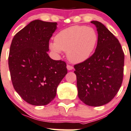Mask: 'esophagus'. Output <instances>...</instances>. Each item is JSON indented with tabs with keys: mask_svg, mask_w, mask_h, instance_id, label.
I'll return each mask as SVG.
<instances>
[{
	"mask_svg": "<svg viewBox=\"0 0 131 131\" xmlns=\"http://www.w3.org/2000/svg\"><path fill=\"white\" fill-rule=\"evenodd\" d=\"M67 70H68V71H71V70L73 69V67H72V66H70V65H67Z\"/></svg>",
	"mask_w": 131,
	"mask_h": 131,
	"instance_id": "1",
	"label": "esophagus"
}]
</instances>
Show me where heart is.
<instances>
[{
    "label": "heart",
    "instance_id": "b5f03b06",
    "mask_svg": "<svg viewBox=\"0 0 131 131\" xmlns=\"http://www.w3.org/2000/svg\"><path fill=\"white\" fill-rule=\"evenodd\" d=\"M98 35L92 27L75 25L62 30L56 35L55 42L50 43L54 52L66 51L68 60L74 64L87 60L94 51Z\"/></svg>",
    "mask_w": 131,
    "mask_h": 131
}]
</instances>
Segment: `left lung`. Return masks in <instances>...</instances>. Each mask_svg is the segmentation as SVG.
Returning a JSON list of instances; mask_svg holds the SVG:
<instances>
[{"instance_id": "1", "label": "left lung", "mask_w": 131, "mask_h": 131, "mask_svg": "<svg viewBox=\"0 0 131 131\" xmlns=\"http://www.w3.org/2000/svg\"><path fill=\"white\" fill-rule=\"evenodd\" d=\"M98 34L94 53L76 64L78 95L90 106H101L111 101L121 86L124 53L118 40L101 22L92 21Z\"/></svg>"}]
</instances>
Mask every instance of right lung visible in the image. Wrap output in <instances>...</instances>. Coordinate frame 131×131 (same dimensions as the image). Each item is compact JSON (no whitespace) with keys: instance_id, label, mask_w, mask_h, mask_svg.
I'll return each mask as SVG.
<instances>
[{"instance_id":"obj_1","label":"right lung","mask_w":131,"mask_h":131,"mask_svg":"<svg viewBox=\"0 0 131 131\" xmlns=\"http://www.w3.org/2000/svg\"><path fill=\"white\" fill-rule=\"evenodd\" d=\"M57 25L56 22L34 20L11 42L8 64L13 85L32 105H46L53 100L58 85L67 73L65 62L53 60L48 54Z\"/></svg>"}]
</instances>
